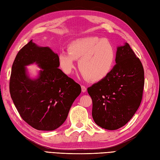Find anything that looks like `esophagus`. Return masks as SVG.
Masks as SVG:
<instances>
[{"mask_svg":"<svg viewBox=\"0 0 160 160\" xmlns=\"http://www.w3.org/2000/svg\"><path fill=\"white\" fill-rule=\"evenodd\" d=\"M81 88H82V92H85L87 91V87H85L84 85H81Z\"/></svg>","mask_w":160,"mask_h":160,"instance_id":"obj_1","label":"esophagus"}]
</instances>
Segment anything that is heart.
Wrapping results in <instances>:
<instances>
[{
    "label": "heart",
    "instance_id": "b5f03b06",
    "mask_svg": "<svg viewBox=\"0 0 160 160\" xmlns=\"http://www.w3.org/2000/svg\"><path fill=\"white\" fill-rule=\"evenodd\" d=\"M80 59L78 68L82 75L88 81L97 82L107 77L113 68L116 51L109 40L97 36H90L72 41L68 51L58 56L59 68L65 74H70Z\"/></svg>",
    "mask_w": 160,
    "mask_h": 160
}]
</instances>
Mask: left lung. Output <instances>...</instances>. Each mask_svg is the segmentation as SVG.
Listing matches in <instances>:
<instances>
[{"mask_svg": "<svg viewBox=\"0 0 160 160\" xmlns=\"http://www.w3.org/2000/svg\"><path fill=\"white\" fill-rule=\"evenodd\" d=\"M116 63L105 78L87 88L94 121L111 130L124 126L132 118L141 103L145 84L141 61L128 43L118 47Z\"/></svg>", "mask_w": 160, "mask_h": 160, "instance_id": "8db88e82", "label": "left lung"}]
</instances>
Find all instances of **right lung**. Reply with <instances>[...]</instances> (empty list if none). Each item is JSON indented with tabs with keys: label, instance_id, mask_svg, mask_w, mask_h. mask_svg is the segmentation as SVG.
I'll use <instances>...</instances> for the list:
<instances>
[{
	"label": "right lung",
	"instance_id": "add662e5",
	"mask_svg": "<svg viewBox=\"0 0 160 160\" xmlns=\"http://www.w3.org/2000/svg\"><path fill=\"white\" fill-rule=\"evenodd\" d=\"M35 62L43 69L37 79L26 74L25 66ZM58 55L30 40L15 57L9 80L11 99L20 116L38 130H53L66 120L81 92L79 84L58 68Z\"/></svg>",
	"mask_w": 160,
	"mask_h": 160
}]
</instances>
